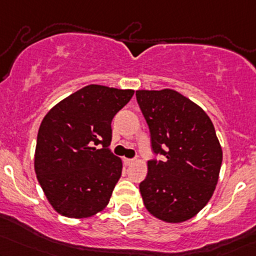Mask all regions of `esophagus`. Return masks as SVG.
Wrapping results in <instances>:
<instances>
[{"instance_id":"34e87169","label":"esophagus","mask_w":256,"mask_h":256,"mask_svg":"<svg viewBox=\"0 0 256 256\" xmlns=\"http://www.w3.org/2000/svg\"><path fill=\"white\" fill-rule=\"evenodd\" d=\"M134 162V159H128V158H125L124 159V164L126 165V166H128V165H131Z\"/></svg>"}]
</instances>
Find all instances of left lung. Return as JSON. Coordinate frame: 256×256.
Instances as JSON below:
<instances>
[{"label": "left lung", "instance_id": "1", "mask_svg": "<svg viewBox=\"0 0 256 256\" xmlns=\"http://www.w3.org/2000/svg\"><path fill=\"white\" fill-rule=\"evenodd\" d=\"M137 103L148 124L152 150L164 160H148L140 184L146 209L178 224L198 214L214 193L222 150L206 112L178 91L138 90Z\"/></svg>", "mask_w": 256, "mask_h": 256}]
</instances>
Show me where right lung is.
Returning <instances> with one entry per match:
<instances>
[{"instance_id": "1", "label": "right lung", "mask_w": 256, "mask_h": 256, "mask_svg": "<svg viewBox=\"0 0 256 256\" xmlns=\"http://www.w3.org/2000/svg\"><path fill=\"white\" fill-rule=\"evenodd\" d=\"M134 90L88 85L56 104L42 120L35 172L53 209L72 218H90L108 206L122 176V159L109 150L112 120ZM102 148L98 150L96 145Z\"/></svg>"}]
</instances>
